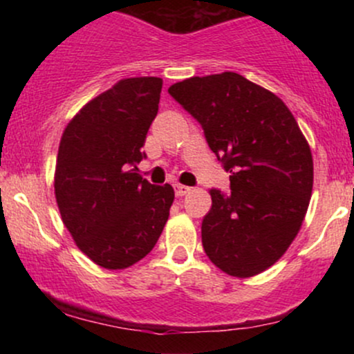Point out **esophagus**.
Wrapping results in <instances>:
<instances>
[{
    "label": "esophagus",
    "mask_w": 354,
    "mask_h": 354,
    "mask_svg": "<svg viewBox=\"0 0 354 354\" xmlns=\"http://www.w3.org/2000/svg\"><path fill=\"white\" fill-rule=\"evenodd\" d=\"M191 191L189 186H185V185H174V193H176L178 198L185 196V194H188Z\"/></svg>",
    "instance_id": "obj_1"
}]
</instances>
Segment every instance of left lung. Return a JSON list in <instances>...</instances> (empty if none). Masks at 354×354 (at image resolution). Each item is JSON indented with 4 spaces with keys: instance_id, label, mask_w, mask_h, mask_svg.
I'll return each mask as SVG.
<instances>
[{
    "instance_id": "8db88e82",
    "label": "left lung",
    "mask_w": 354,
    "mask_h": 354,
    "mask_svg": "<svg viewBox=\"0 0 354 354\" xmlns=\"http://www.w3.org/2000/svg\"><path fill=\"white\" fill-rule=\"evenodd\" d=\"M168 93L201 124L211 151L231 173V193L209 191L205 253L230 276L259 274L286 253L308 211L313 156L306 138L278 96L238 73L193 76Z\"/></svg>"
}]
</instances>
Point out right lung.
<instances>
[{"label":"right lung","mask_w":354,"mask_h":354,"mask_svg":"<svg viewBox=\"0 0 354 354\" xmlns=\"http://www.w3.org/2000/svg\"><path fill=\"white\" fill-rule=\"evenodd\" d=\"M163 80L118 81L64 128L55 194L76 246L106 270H124L156 245L174 200L171 185L136 173L146 133L158 115Z\"/></svg>","instance_id":"obj_1"}]
</instances>
